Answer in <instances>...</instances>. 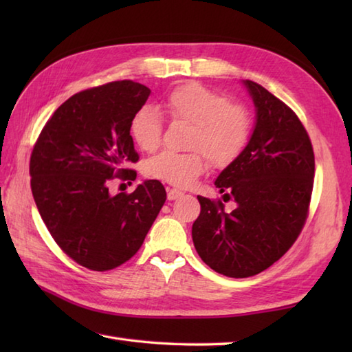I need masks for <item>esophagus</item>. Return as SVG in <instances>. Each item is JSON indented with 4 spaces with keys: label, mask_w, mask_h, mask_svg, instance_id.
I'll use <instances>...</instances> for the list:
<instances>
[{
    "label": "esophagus",
    "mask_w": 352,
    "mask_h": 352,
    "mask_svg": "<svg viewBox=\"0 0 352 352\" xmlns=\"http://www.w3.org/2000/svg\"><path fill=\"white\" fill-rule=\"evenodd\" d=\"M180 197H183V192L182 190H178V189H169L168 190V199L169 201H174V199L180 198Z\"/></svg>",
    "instance_id": "esophagus-1"
}]
</instances>
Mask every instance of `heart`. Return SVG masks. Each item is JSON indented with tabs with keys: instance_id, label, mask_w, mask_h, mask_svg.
I'll return each instance as SVG.
<instances>
[{
	"instance_id": "1",
	"label": "heart",
	"mask_w": 352,
	"mask_h": 352,
	"mask_svg": "<svg viewBox=\"0 0 352 352\" xmlns=\"http://www.w3.org/2000/svg\"><path fill=\"white\" fill-rule=\"evenodd\" d=\"M163 107L172 119L193 124L188 146L195 151H163L149 159L146 174L157 180L189 188L207 168L204 153L214 164L223 166L236 159L248 140V111L203 85L184 83L175 87L164 98ZM162 131V118L154 107H140L134 113L130 134L142 151L157 149Z\"/></svg>"
}]
</instances>
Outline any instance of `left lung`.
<instances>
[{"mask_svg":"<svg viewBox=\"0 0 352 352\" xmlns=\"http://www.w3.org/2000/svg\"><path fill=\"white\" fill-rule=\"evenodd\" d=\"M256 107V125L243 151L216 178L223 201L198 197L192 226L195 250L207 266L231 278L265 271L287 252L307 219L315 154L294 110L263 86L243 80Z\"/></svg>","mask_w":352,"mask_h":352,"instance_id":"obj_1","label":"left lung"}]
</instances>
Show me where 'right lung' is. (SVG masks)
<instances>
[{"label": "right lung", "instance_id": "right-lung-1", "mask_svg": "<svg viewBox=\"0 0 352 352\" xmlns=\"http://www.w3.org/2000/svg\"><path fill=\"white\" fill-rule=\"evenodd\" d=\"M151 91L131 80L72 95L52 115L30 159L37 210L65 254L92 271H110L139 251L166 201L157 180L111 195L115 177L136 180L130 124Z\"/></svg>", "mask_w": 352, "mask_h": 352}]
</instances>
